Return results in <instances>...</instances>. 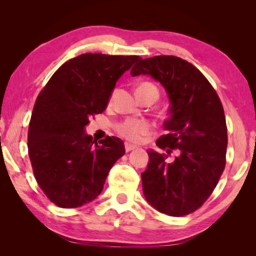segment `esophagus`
I'll use <instances>...</instances> for the list:
<instances>
[{
	"label": "esophagus",
	"mask_w": 256,
	"mask_h": 256,
	"mask_svg": "<svg viewBox=\"0 0 256 256\" xmlns=\"http://www.w3.org/2000/svg\"><path fill=\"white\" fill-rule=\"evenodd\" d=\"M136 148L135 146H132V144H130V143H124V149H126V152H130V150H134Z\"/></svg>",
	"instance_id": "obj_1"
}]
</instances>
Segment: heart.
<instances>
[{"label":"heart","instance_id":"obj_1","mask_svg":"<svg viewBox=\"0 0 256 256\" xmlns=\"http://www.w3.org/2000/svg\"><path fill=\"white\" fill-rule=\"evenodd\" d=\"M142 85L154 86L150 82H144ZM140 85V86H142ZM155 87V86H154ZM152 126L149 121L146 120H126L116 126V132L118 135L127 140L129 142L138 143L141 142L146 135L152 132Z\"/></svg>","mask_w":256,"mask_h":256}]
</instances>
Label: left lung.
Returning <instances> with one entry per match:
<instances>
[{
  "label": "left lung",
  "instance_id": "8db88e82",
  "mask_svg": "<svg viewBox=\"0 0 256 256\" xmlns=\"http://www.w3.org/2000/svg\"><path fill=\"white\" fill-rule=\"evenodd\" d=\"M132 76H152L168 92L170 115L166 135L156 141L174 161L150 150L141 174L144 197L164 214L183 216L198 210L212 194L226 166L227 126L222 104L205 76L174 56L138 59Z\"/></svg>",
  "mask_w": 256,
  "mask_h": 256
}]
</instances>
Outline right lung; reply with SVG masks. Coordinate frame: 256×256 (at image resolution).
<instances>
[{
  "label": "right lung",
  "mask_w": 256,
  "mask_h": 256,
  "mask_svg": "<svg viewBox=\"0 0 256 256\" xmlns=\"http://www.w3.org/2000/svg\"><path fill=\"white\" fill-rule=\"evenodd\" d=\"M138 56L85 54L70 59L38 94L28 132L34 176L59 208H76L102 191L110 168L124 155L120 138L98 143L85 126L106 108L118 79Z\"/></svg>",
  "instance_id": "obj_1"
}]
</instances>
